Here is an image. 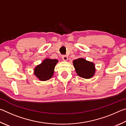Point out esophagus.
<instances>
[{"label": "esophagus", "mask_w": 126, "mask_h": 126, "mask_svg": "<svg viewBox=\"0 0 126 126\" xmlns=\"http://www.w3.org/2000/svg\"><path fill=\"white\" fill-rule=\"evenodd\" d=\"M62 58L63 60L64 61H66L68 60V57H67V55H63L62 56Z\"/></svg>", "instance_id": "esophagus-1"}]
</instances>
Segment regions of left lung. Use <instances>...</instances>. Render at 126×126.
I'll return each instance as SVG.
<instances>
[{"label": "left lung", "mask_w": 126, "mask_h": 126, "mask_svg": "<svg viewBox=\"0 0 126 126\" xmlns=\"http://www.w3.org/2000/svg\"><path fill=\"white\" fill-rule=\"evenodd\" d=\"M73 65L78 75L84 78H91L95 73L94 64L83 58L73 61Z\"/></svg>", "instance_id": "8db88e82"}]
</instances>
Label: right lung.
<instances>
[{
	"label": "right lung",
	"instance_id": "1",
	"mask_svg": "<svg viewBox=\"0 0 126 126\" xmlns=\"http://www.w3.org/2000/svg\"><path fill=\"white\" fill-rule=\"evenodd\" d=\"M58 62L56 59H46L34 69V74L42 81H45L52 78L54 69Z\"/></svg>",
	"mask_w": 126,
	"mask_h": 126
}]
</instances>
